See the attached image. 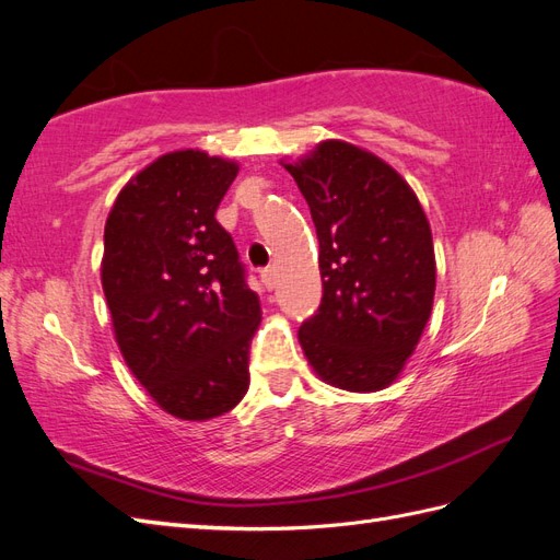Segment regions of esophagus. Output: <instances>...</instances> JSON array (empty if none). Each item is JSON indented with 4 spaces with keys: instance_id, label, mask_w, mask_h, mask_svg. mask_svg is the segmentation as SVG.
Instances as JSON below:
<instances>
[{
    "instance_id": "34e87169",
    "label": "esophagus",
    "mask_w": 560,
    "mask_h": 560,
    "mask_svg": "<svg viewBox=\"0 0 560 560\" xmlns=\"http://www.w3.org/2000/svg\"><path fill=\"white\" fill-rule=\"evenodd\" d=\"M276 280H278V278H276V268H273V266H268V268L261 270V282H264L266 290H273Z\"/></svg>"
}]
</instances>
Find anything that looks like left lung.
Here are the masks:
<instances>
[{
	"label": "left lung",
	"mask_w": 560,
	"mask_h": 560,
	"mask_svg": "<svg viewBox=\"0 0 560 560\" xmlns=\"http://www.w3.org/2000/svg\"><path fill=\"white\" fill-rule=\"evenodd\" d=\"M319 241L322 303L299 329L315 374L350 393L395 383L425 329L436 287L432 231L393 165L343 140L284 163Z\"/></svg>",
	"instance_id": "1"
}]
</instances>
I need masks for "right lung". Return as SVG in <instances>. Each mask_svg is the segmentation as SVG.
<instances>
[{
    "label": "right lung",
    "instance_id": "1",
    "mask_svg": "<svg viewBox=\"0 0 560 560\" xmlns=\"http://www.w3.org/2000/svg\"><path fill=\"white\" fill-rule=\"evenodd\" d=\"M238 167L200 149L171 151L130 177L105 224L100 278L118 350L179 420L224 416L249 387L261 306L214 219Z\"/></svg>",
    "mask_w": 560,
    "mask_h": 560
}]
</instances>
